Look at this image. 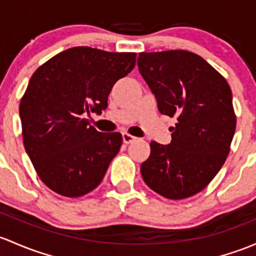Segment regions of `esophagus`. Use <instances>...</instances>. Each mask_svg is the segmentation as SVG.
<instances>
[{
    "label": "esophagus",
    "instance_id": "obj_1",
    "mask_svg": "<svg viewBox=\"0 0 256 256\" xmlns=\"http://www.w3.org/2000/svg\"><path fill=\"white\" fill-rule=\"evenodd\" d=\"M121 136H122L124 144H131V142L135 141V140H136L135 136L130 135V134H128V132H122V135H121Z\"/></svg>",
    "mask_w": 256,
    "mask_h": 256
}]
</instances>
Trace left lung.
<instances>
[{
	"label": "left lung",
	"mask_w": 256,
	"mask_h": 256,
	"mask_svg": "<svg viewBox=\"0 0 256 256\" xmlns=\"http://www.w3.org/2000/svg\"><path fill=\"white\" fill-rule=\"evenodd\" d=\"M138 71L157 99L160 114L176 118L169 144L150 142L141 176L170 200L205 189L230 153L236 131L232 90L224 77L190 51L141 52Z\"/></svg>",
	"instance_id": "left-lung-1"
}]
</instances>
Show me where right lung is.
I'll return each instance as SVG.
<instances>
[{
	"label": "right lung",
	"mask_w": 256,
	"mask_h": 256,
	"mask_svg": "<svg viewBox=\"0 0 256 256\" xmlns=\"http://www.w3.org/2000/svg\"><path fill=\"white\" fill-rule=\"evenodd\" d=\"M135 64V52L76 46L33 74L20 104L22 135L38 176L52 192L78 198L100 184L122 137L99 132L84 116L106 109L112 86Z\"/></svg>",
	"instance_id": "obj_1"
}]
</instances>
